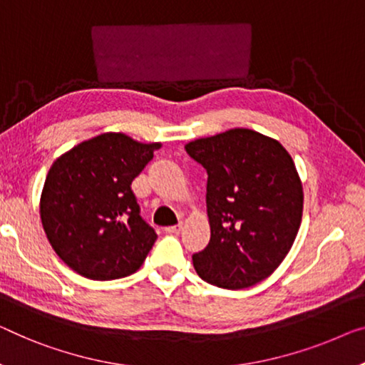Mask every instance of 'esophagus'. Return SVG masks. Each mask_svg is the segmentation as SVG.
<instances>
[{
    "mask_svg": "<svg viewBox=\"0 0 365 365\" xmlns=\"http://www.w3.org/2000/svg\"><path fill=\"white\" fill-rule=\"evenodd\" d=\"M182 230H183V222H178V225H175V226L165 227V231L168 232V235H180Z\"/></svg>",
    "mask_w": 365,
    "mask_h": 365,
    "instance_id": "esophagus-1",
    "label": "esophagus"
}]
</instances>
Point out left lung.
Instances as JSON below:
<instances>
[{
  "label": "left lung",
  "instance_id": "obj_1",
  "mask_svg": "<svg viewBox=\"0 0 365 365\" xmlns=\"http://www.w3.org/2000/svg\"><path fill=\"white\" fill-rule=\"evenodd\" d=\"M206 168L211 237L193 254L197 274L211 285L239 290L267 279L298 235L303 187L279 140L235 128L185 145Z\"/></svg>",
  "mask_w": 365,
  "mask_h": 365
}]
</instances>
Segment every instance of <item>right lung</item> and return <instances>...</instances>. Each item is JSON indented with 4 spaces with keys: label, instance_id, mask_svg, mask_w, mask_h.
I'll return each instance as SVG.
<instances>
[{
    "label": "right lung",
    "instance_id": "add662e5",
    "mask_svg": "<svg viewBox=\"0 0 365 365\" xmlns=\"http://www.w3.org/2000/svg\"><path fill=\"white\" fill-rule=\"evenodd\" d=\"M160 145L103 133L52 164L41 195V221L53 251L77 274L114 280L143 265L157 235L140 217L130 183Z\"/></svg>",
    "mask_w": 365,
    "mask_h": 365
}]
</instances>
